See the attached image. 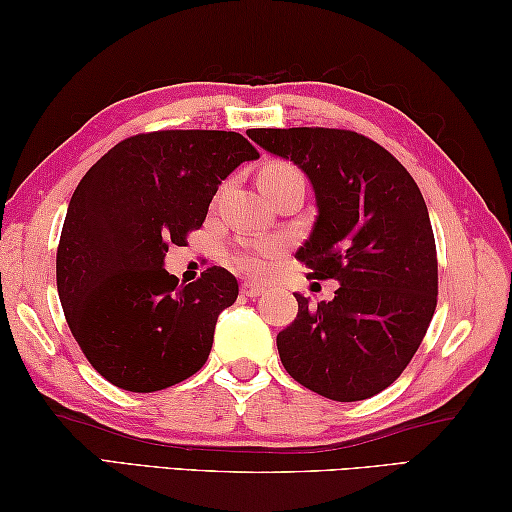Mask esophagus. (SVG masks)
I'll return each instance as SVG.
<instances>
[{
	"mask_svg": "<svg viewBox=\"0 0 512 512\" xmlns=\"http://www.w3.org/2000/svg\"><path fill=\"white\" fill-rule=\"evenodd\" d=\"M241 293L248 298H259L264 293V287L262 284H255V282H244L241 284Z\"/></svg>",
	"mask_w": 512,
	"mask_h": 512,
	"instance_id": "1",
	"label": "esophagus"
}]
</instances>
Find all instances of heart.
<instances>
[{"label": "heart", "mask_w": 512, "mask_h": 512, "mask_svg": "<svg viewBox=\"0 0 512 512\" xmlns=\"http://www.w3.org/2000/svg\"><path fill=\"white\" fill-rule=\"evenodd\" d=\"M289 173H300L289 164L282 162H273L268 167L262 169L259 178H275V176H289ZM284 253V241L280 239H259V241H246V244L237 246L232 250L230 262L235 268H239L241 273L255 275V277H264L275 268L277 259Z\"/></svg>", "instance_id": "1"}]
</instances>
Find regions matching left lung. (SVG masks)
Returning <instances> with one entry per match:
<instances>
[{
	"mask_svg": "<svg viewBox=\"0 0 512 512\" xmlns=\"http://www.w3.org/2000/svg\"><path fill=\"white\" fill-rule=\"evenodd\" d=\"M314 185L318 216L296 257L307 277L336 280L334 300L277 334L289 375L336 402H359L393 384L427 334L438 302V257L418 185L384 146L341 128H250Z\"/></svg>",
	"mask_w": 512,
	"mask_h": 512,
	"instance_id": "8db88e82",
	"label": "left lung"
}]
</instances>
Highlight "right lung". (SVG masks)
Returning a JSON list of instances; mask_svg holds the SVG:
<instances>
[{"label": "right lung", "mask_w": 512, "mask_h": 512, "mask_svg": "<svg viewBox=\"0 0 512 512\" xmlns=\"http://www.w3.org/2000/svg\"><path fill=\"white\" fill-rule=\"evenodd\" d=\"M255 158L230 131L140 133L74 189L56 253L58 296L85 359L110 384L153 393L203 368L239 284L212 266L183 287L164 255L201 228L221 180Z\"/></svg>", "instance_id": "right-lung-1"}]
</instances>
